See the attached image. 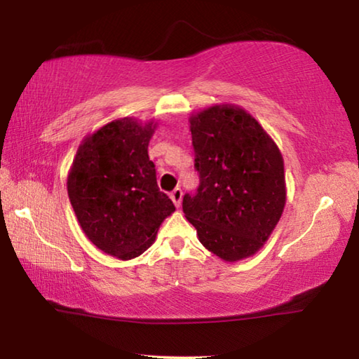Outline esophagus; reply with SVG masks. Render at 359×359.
Segmentation results:
<instances>
[{
  "label": "esophagus",
  "mask_w": 359,
  "mask_h": 359,
  "mask_svg": "<svg viewBox=\"0 0 359 359\" xmlns=\"http://www.w3.org/2000/svg\"><path fill=\"white\" fill-rule=\"evenodd\" d=\"M169 196H171L172 203L179 208L180 203H182V190H180V188H179V187L174 188V190L171 191V194H169Z\"/></svg>",
  "instance_id": "obj_1"
}]
</instances>
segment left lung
Instances as JSON below:
<instances>
[{
    "mask_svg": "<svg viewBox=\"0 0 359 359\" xmlns=\"http://www.w3.org/2000/svg\"><path fill=\"white\" fill-rule=\"evenodd\" d=\"M196 194L182 209L199 242L224 261L257 253L287 201L283 158L271 136L244 109L220 104L190 117Z\"/></svg>",
    "mask_w": 359,
    "mask_h": 359,
    "instance_id": "8db88e82",
    "label": "left lung"
}]
</instances>
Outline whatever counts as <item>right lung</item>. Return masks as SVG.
<instances>
[{"label": "right lung", "mask_w": 359, "mask_h": 359, "mask_svg": "<svg viewBox=\"0 0 359 359\" xmlns=\"http://www.w3.org/2000/svg\"><path fill=\"white\" fill-rule=\"evenodd\" d=\"M156 123L125 117L83 139L68 175V194L85 236L107 255L136 258L175 210L156 184L149 142Z\"/></svg>", "instance_id": "right-lung-1"}]
</instances>
